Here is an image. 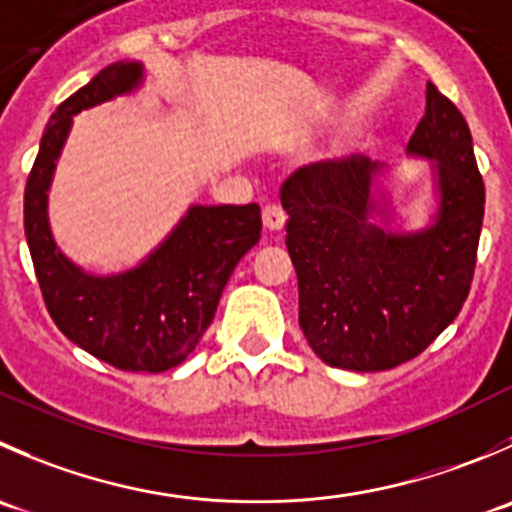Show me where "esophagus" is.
<instances>
[{
  "label": "esophagus",
  "mask_w": 512,
  "mask_h": 512,
  "mask_svg": "<svg viewBox=\"0 0 512 512\" xmlns=\"http://www.w3.org/2000/svg\"><path fill=\"white\" fill-rule=\"evenodd\" d=\"M262 225L267 232H280L285 227V210L280 205H267L262 210Z\"/></svg>",
  "instance_id": "obj_1"
}]
</instances>
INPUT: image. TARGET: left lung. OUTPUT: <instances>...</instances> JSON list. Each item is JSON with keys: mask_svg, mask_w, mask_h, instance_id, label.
<instances>
[{"mask_svg": "<svg viewBox=\"0 0 512 512\" xmlns=\"http://www.w3.org/2000/svg\"><path fill=\"white\" fill-rule=\"evenodd\" d=\"M408 157L433 170V210L418 230H398L390 167L362 155L302 167L282 185L300 327L332 367L375 372L413 360L470 292L485 187L468 122L433 82Z\"/></svg>", "mask_w": 512, "mask_h": 512, "instance_id": "left-lung-1", "label": "left lung"}]
</instances>
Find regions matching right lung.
<instances>
[{"label": "right lung", "instance_id": "1", "mask_svg": "<svg viewBox=\"0 0 512 512\" xmlns=\"http://www.w3.org/2000/svg\"><path fill=\"white\" fill-rule=\"evenodd\" d=\"M145 64L122 59L64 99L47 122L24 190V235L54 325L117 370L165 372L197 347L237 262L260 242L257 205H192L135 267L87 272L57 247L49 187L79 112L137 92Z\"/></svg>", "mask_w": 512, "mask_h": 512}]
</instances>
